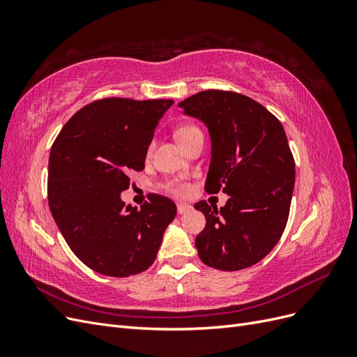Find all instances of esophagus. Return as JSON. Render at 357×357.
<instances>
[{"mask_svg":"<svg viewBox=\"0 0 357 357\" xmlns=\"http://www.w3.org/2000/svg\"><path fill=\"white\" fill-rule=\"evenodd\" d=\"M190 210H192V205H189V204H177V211H178V214L189 213Z\"/></svg>","mask_w":357,"mask_h":357,"instance_id":"obj_1","label":"esophagus"}]
</instances>
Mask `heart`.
Segmentation results:
<instances>
[{
    "label": "heart",
    "mask_w": 357,
    "mask_h": 357,
    "mask_svg": "<svg viewBox=\"0 0 357 357\" xmlns=\"http://www.w3.org/2000/svg\"><path fill=\"white\" fill-rule=\"evenodd\" d=\"M199 132H201L199 128L195 125H183L177 129L176 137L178 139V143L183 146V144H186L193 135H197ZM152 149H153V143H150L147 155L152 153ZM165 189H167V192L174 193V195H178V197H185L190 192V186L188 185V183L180 181V180H171V181L165 183Z\"/></svg>",
    "instance_id": "1"
}]
</instances>
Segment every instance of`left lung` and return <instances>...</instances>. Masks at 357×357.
Listing matches in <instances>:
<instances>
[{
	"label": "left lung",
	"instance_id": "obj_1",
	"mask_svg": "<svg viewBox=\"0 0 357 357\" xmlns=\"http://www.w3.org/2000/svg\"><path fill=\"white\" fill-rule=\"evenodd\" d=\"M178 105L210 131L205 192L229 195L219 210L205 201L195 204L207 220L195 240L201 261L222 271L252 266L275 247L289 219L295 159L283 125L238 92L202 91Z\"/></svg>",
	"mask_w": 357,
	"mask_h": 357
}]
</instances>
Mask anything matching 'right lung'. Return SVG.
I'll list each match as a JSON object with an SVG mask.
<instances>
[{
	"instance_id": "obj_1",
	"label": "right lung",
	"mask_w": 357,
	"mask_h": 357,
	"mask_svg": "<svg viewBox=\"0 0 357 357\" xmlns=\"http://www.w3.org/2000/svg\"><path fill=\"white\" fill-rule=\"evenodd\" d=\"M172 100L102 98L63 125L49 156L47 199L71 252L110 277L139 274L155 262L177 207L150 193L142 208L125 205L129 172L144 169L147 149Z\"/></svg>"
}]
</instances>
